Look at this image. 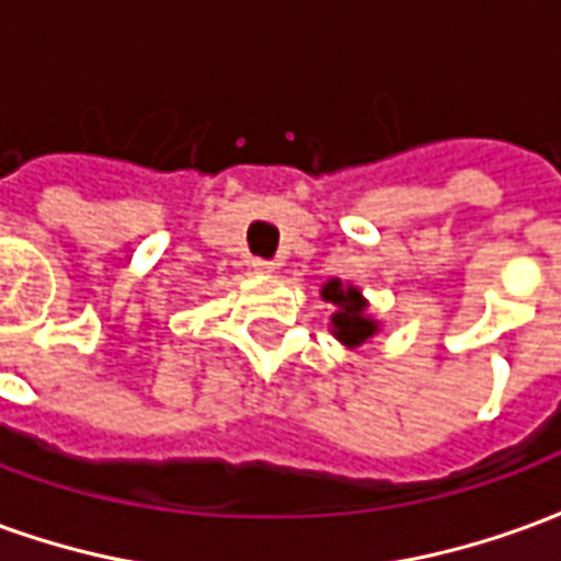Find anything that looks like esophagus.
Returning a JSON list of instances; mask_svg holds the SVG:
<instances>
[{"label": "esophagus", "instance_id": "obj_1", "mask_svg": "<svg viewBox=\"0 0 561 561\" xmlns=\"http://www.w3.org/2000/svg\"><path fill=\"white\" fill-rule=\"evenodd\" d=\"M249 267L255 270V273H273V270H276V264H273V261H267V257H252V261H249Z\"/></svg>", "mask_w": 561, "mask_h": 561}]
</instances>
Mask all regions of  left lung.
I'll return each instance as SVG.
<instances>
[{
  "instance_id": "obj_1",
  "label": "left lung",
  "mask_w": 561,
  "mask_h": 561,
  "mask_svg": "<svg viewBox=\"0 0 561 561\" xmlns=\"http://www.w3.org/2000/svg\"><path fill=\"white\" fill-rule=\"evenodd\" d=\"M321 297L328 304L336 306V312L330 318L333 324V336L348 345V348H360L364 342H369L378 333V321L366 316V300L360 288H354L348 282L330 279L324 288H321Z\"/></svg>"
}]
</instances>
